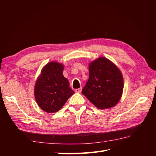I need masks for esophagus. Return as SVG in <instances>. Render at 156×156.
<instances>
[{"instance_id":"esophagus-1","label":"esophagus","mask_w":156,"mask_h":156,"mask_svg":"<svg viewBox=\"0 0 156 156\" xmlns=\"http://www.w3.org/2000/svg\"><path fill=\"white\" fill-rule=\"evenodd\" d=\"M81 91H82V88H77L75 90V92H77V93H80V92H81Z\"/></svg>"}]
</instances>
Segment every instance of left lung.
Listing matches in <instances>:
<instances>
[{
  "instance_id": "left-lung-1",
  "label": "left lung",
  "mask_w": 156,
  "mask_h": 156,
  "mask_svg": "<svg viewBox=\"0 0 156 156\" xmlns=\"http://www.w3.org/2000/svg\"><path fill=\"white\" fill-rule=\"evenodd\" d=\"M122 73L107 58L101 57L89 64V79L82 93L100 109L112 108L123 90Z\"/></svg>"
}]
</instances>
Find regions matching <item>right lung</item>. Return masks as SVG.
I'll use <instances>...</instances> for the list:
<instances>
[{"label": "right lung", "instance_id": "right-lung-1", "mask_svg": "<svg viewBox=\"0 0 156 156\" xmlns=\"http://www.w3.org/2000/svg\"><path fill=\"white\" fill-rule=\"evenodd\" d=\"M64 65L51 62L41 69L36 80L34 94L36 102L43 111L48 113L58 112L74 92L63 75Z\"/></svg>", "mask_w": 156, "mask_h": 156}]
</instances>
